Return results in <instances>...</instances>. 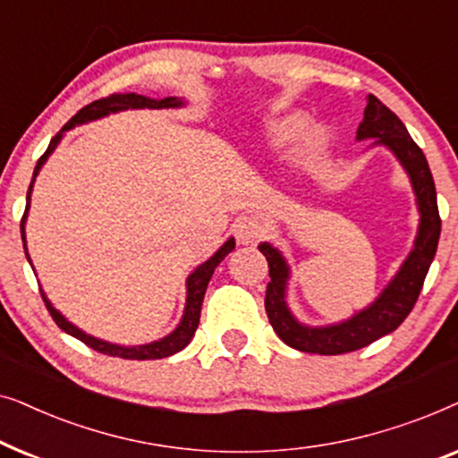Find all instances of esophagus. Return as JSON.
Returning <instances> with one entry per match:
<instances>
[{"mask_svg":"<svg viewBox=\"0 0 458 458\" xmlns=\"http://www.w3.org/2000/svg\"><path fill=\"white\" fill-rule=\"evenodd\" d=\"M267 227L265 223L260 221L259 216H242L235 221V237L240 243H246V246H252L265 237Z\"/></svg>","mask_w":458,"mask_h":458,"instance_id":"34e87169","label":"esophagus"}]
</instances>
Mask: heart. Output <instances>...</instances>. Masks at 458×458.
<instances>
[{
	"label": "heart",
	"instance_id": "obj_1",
	"mask_svg": "<svg viewBox=\"0 0 458 458\" xmlns=\"http://www.w3.org/2000/svg\"><path fill=\"white\" fill-rule=\"evenodd\" d=\"M298 131V121H281L275 123L271 127V140L275 143H285L290 141Z\"/></svg>",
	"mask_w": 458,
	"mask_h": 458
}]
</instances>
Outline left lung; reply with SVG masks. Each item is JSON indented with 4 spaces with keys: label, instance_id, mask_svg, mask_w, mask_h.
<instances>
[{
    "label": "left lung",
    "instance_id": "obj_1",
    "mask_svg": "<svg viewBox=\"0 0 458 458\" xmlns=\"http://www.w3.org/2000/svg\"><path fill=\"white\" fill-rule=\"evenodd\" d=\"M356 140H375L373 146H386L396 156L400 165L409 174L412 191L417 198L419 208V231L415 246L411 254L394 275V279L386 285V290L375 298L367 309H362L346 321L325 325V327H309L300 323L292 315L290 306L285 302L287 279H290V267L284 254L271 243L262 242L259 250L267 256L268 275L271 281L267 285L265 309L271 321L275 334L284 340L287 346L310 354H344L352 350L365 348L379 337L392 334L400 327V323L409 317L415 306L419 293H421L425 275L434 260L437 240H440V212H437L436 185L431 177L429 165L425 160L421 148L412 141L404 123L394 112L379 102L375 96L367 98L365 118L356 131Z\"/></svg>",
    "mask_w": 458,
    "mask_h": 458
}]
</instances>
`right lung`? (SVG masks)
Segmentation results:
<instances>
[{
    "label": "right lung",
    "instance_id": "obj_1",
    "mask_svg": "<svg viewBox=\"0 0 458 458\" xmlns=\"http://www.w3.org/2000/svg\"><path fill=\"white\" fill-rule=\"evenodd\" d=\"M181 106H183V99H177V98L152 99V98H146V96H137V93H114V96L96 99V102H91L89 106H85V108H81L77 114H74L71 121H68L64 127H62L60 133L55 135L52 141H49L46 154H43L41 158L37 160V166H35V173H33V181H30L29 191H27V208H24V215H22V221H21V235H22V243H24V254H27V260L29 262H30V256L27 252V240H24V223H27V215H29L30 191H33L35 177H37V174H39L41 166L46 165V160L49 158V154H52L54 149H55V146H58V143H60L62 135H64V131H71L72 127H77V124L96 121V118L108 116V114H112V112H121V110H129V108L131 110H137V108H181ZM233 248H235V240H233V237H229V240L225 242L223 246L218 248L216 252L212 254L208 260L202 262V265H199V267H196V271H193L190 277H187V300H185V310H183V317H181V323L168 335L160 337V340H156V342L141 344V346H118V344H110V342L98 340V337H93L89 334H85V331H81L77 325H72L71 321H66V318L62 317L60 312L54 309L52 302H49L47 296L43 292H41V298H43V302H46V306H47L49 315H52L55 325H58L62 331H66L68 335L77 337V340L87 344V346L93 348V350H98V352L108 354V356H118V359H129V360L165 359V356H171L174 352H179V350H183L187 344L191 342V337H193V334H196V329H198L199 310H202L204 293H206V287H208V281L212 277V273H215V268L221 265V260ZM30 267H33V265H30ZM39 290H41V287H39Z\"/></svg>",
    "mask_w": 458,
    "mask_h": 458
}]
</instances>
